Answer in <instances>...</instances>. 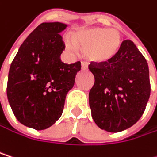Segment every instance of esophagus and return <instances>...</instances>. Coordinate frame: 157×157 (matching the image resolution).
<instances>
[{"instance_id": "obj_1", "label": "esophagus", "mask_w": 157, "mask_h": 157, "mask_svg": "<svg viewBox=\"0 0 157 157\" xmlns=\"http://www.w3.org/2000/svg\"><path fill=\"white\" fill-rule=\"evenodd\" d=\"M82 70L88 69V64L85 63V62H82Z\"/></svg>"}]
</instances>
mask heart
I'll use <instances>...</instances> for the list:
<instances>
[{
  "label": "heart",
  "mask_w": 157,
  "mask_h": 157,
  "mask_svg": "<svg viewBox=\"0 0 157 157\" xmlns=\"http://www.w3.org/2000/svg\"><path fill=\"white\" fill-rule=\"evenodd\" d=\"M73 43L83 48L84 56L93 63H107L112 60L121 47V35L117 29L102 28H82L71 35ZM65 48L75 51V47L64 41Z\"/></svg>",
  "instance_id": "obj_1"
}]
</instances>
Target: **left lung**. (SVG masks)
<instances>
[{"label": "left lung", "mask_w": 157, "mask_h": 157, "mask_svg": "<svg viewBox=\"0 0 157 157\" xmlns=\"http://www.w3.org/2000/svg\"><path fill=\"white\" fill-rule=\"evenodd\" d=\"M89 69L95 80L89 104L96 125L108 132L133 126L143 115L151 92L148 65L135 44L124 40L112 60L91 62Z\"/></svg>", "instance_id": "obj_1"}]
</instances>
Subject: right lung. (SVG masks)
<instances>
[{
	"label": "right lung",
	"mask_w": 157,
	"mask_h": 157,
	"mask_svg": "<svg viewBox=\"0 0 157 157\" xmlns=\"http://www.w3.org/2000/svg\"><path fill=\"white\" fill-rule=\"evenodd\" d=\"M65 28L60 22L38 25L10 67L9 103L18 121L36 130L49 128L61 117L65 96L81 70L80 61L67 64L60 59L64 49L60 32Z\"/></svg>",
	"instance_id": "add662e5"
}]
</instances>
